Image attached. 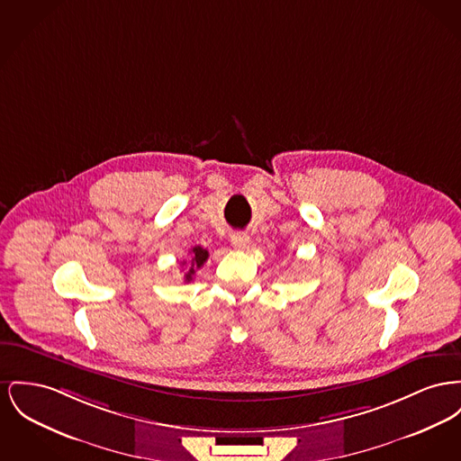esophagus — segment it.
Here are the masks:
<instances>
[{"instance_id": "1", "label": "esophagus", "mask_w": 461, "mask_h": 461, "mask_svg": "<svg viewBox=\"0 0 461 461\" xmlns=\"http://www.w3.org/2000/svg\"><path fill=\"white\" fill-rule=\"evenodd\" d=\"M250 244V239H249V235H245V233H233L231 235V245L235 247V249H240V250H244Z\"/></svg>"}]
</instances>
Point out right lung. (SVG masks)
<instances>
[{"mask_svg": "<svg viewBox=\"0 0 461 461\" xmlns=\"http://www.w3.org/2000/svg\"><path fill=\"white\" fill-rule=\"evenodd\" d=\"M207 258H209V250H207V249H203V247H200V245H196V247L191 249V265L188 267L186 273H185V280H186V282L193 280L194 271L203 267V263L207 261ZM183 265H185V263H183Z\"/></svg>", "mask_w": 461, "mask_h": 461, "instance_id": "right-lung-1", "label": "right lung"}]
</instances>
